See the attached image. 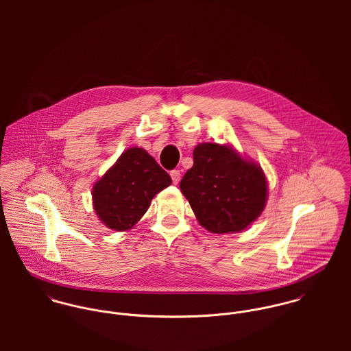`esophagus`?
Masks as SVG:
<instances>
[{
    "label": "esophagus",
    "mask_w": 351,
    "mask_h": 351,
    "mask_svg": "<svg viewBox=\"0 0 351 351\" xmlns=\"http://www.w3.org/2000/svg\"><path fill=\"white\" fill-rule=\"evenodd\" d=\"M170 177H171V180H173V184L177 185V184L180 182V180H181V173H180V170H173V171H170Z\"/></svg>",
    "instance_id": "1"
}]
</instances>
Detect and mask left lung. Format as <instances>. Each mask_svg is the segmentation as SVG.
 Wrapping results in <instances>:
<instances>
[{
	"instance_id": "obj_1",
	"label": "left lung",
	"mask_w": 351,
	"mask_h": 351,
	"mask_svg": "<svg viewBox=\"0 0 351 351\" xmlns=\"http://www.w3.org/2000/svg\"><path fill=\"white\" fill-rule=\"evenodd\" d=\"M180 189L200 226L213 234L246 230L267 201L262 167L231 146L217 143L196 146L193 166L181 180Z\"/></svg>"
}]
</instances>
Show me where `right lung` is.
I'll return each mask as SVG.
<instances>
[{"label": "right lung", "mask_w": 351, "mask_h": 351, "mask_svg": "<svg viewBox=\"0 0 351 351\" xmlns=\"http://www.w3.org/2000/svg\"><path fill=\"white\" fill-rule=\"evenodd\" d=\"M170 184V176L147 151L131 147L93 185V208L108 228L127 231L143 217L154 196Z\"/></svg>", "instance_id": "1"}]
</instances>
